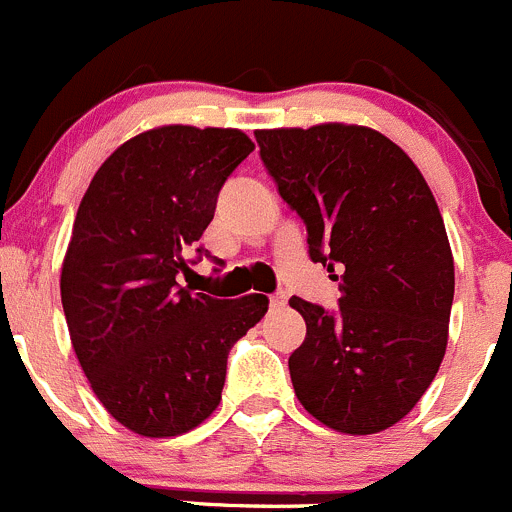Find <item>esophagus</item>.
I'll use <instances>...</instances> for the list:
<instances>
[{
  "instance_id": "34e87169",
  "label": "esophagus",
  "mask_w": 512,
  "mask_h": 512,
  "mask_svg": "<svg viewBox=\"0 0 512 512\" xmlns=\"http://www.w3.org/2000/svg\"><path fill=\"white\" fill-rule=\"evenodd\" d=\"M271 308H283L286 306V293H276V296H271Z\"/></svg>"
}]
</instances>
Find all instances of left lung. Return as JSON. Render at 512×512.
<instances>
[{
	"instance_id": "8db88e82",
	"label": "left lung",
	"mask_w": 512,
	"mask_h": 512,
	"mask_svg": "<svg viewBox=\"0 0 512 512\" xmlns=\"http://www.w3.org/2000/svg\"><path fill=\"white\" fill-rule=\"evenodd\" d=\"M308 254L338 281V311L293 296L306 338L288 358L301 406L323 426L371 435L413 411L448 346L453 251L411 156L358 124L256 131Z\"/></svg>"
}]
</instances>
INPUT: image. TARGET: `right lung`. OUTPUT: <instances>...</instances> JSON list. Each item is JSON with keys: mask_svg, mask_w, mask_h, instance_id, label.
Listing matches in <instances>:
<instances>
[{"mask_svg": "<svg viewBox=\"0 0 512 512\" xmlns=\"http://www.w3.org/2000/svg\"><path fill=\"white\" fill-rule=\"evenodd\" d=\"M251 151L239 129L156 126L99 166L79 204L59 281L64 316L91 391L131 433L171 438L204 423L231 346L268 311L261 293L229 301L176 283Z\"/></svg>", "mask_w": 512, "mask_h": 512, "instance_id": "right-lung-1", "label": "right lung"}]
</instances>
